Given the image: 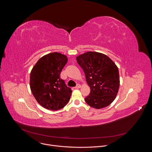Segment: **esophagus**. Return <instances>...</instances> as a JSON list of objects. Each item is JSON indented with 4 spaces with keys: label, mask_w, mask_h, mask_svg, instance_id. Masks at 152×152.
<instances>
[{
    "label": "esophagus",
    "mask_w": 152,
    "mask_h": 152,
    "mask_svg": "<svg viewBox=\"0 0 152 152\" xmlns=\"http://www.w3.org/2000/svg\"><path fill=\"white\" fill-rule=\"evenodd\" d=\"M80 87H81V85L80 84H77V85L75 86V88L78 89V88H80Z\"/></svg>",
    "instance_id": "esophagus-1"
}]
</instances>
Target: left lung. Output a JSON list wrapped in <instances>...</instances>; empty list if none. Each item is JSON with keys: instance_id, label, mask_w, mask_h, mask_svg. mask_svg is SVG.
<instances>
[{"instance_id": "left-lung-1", "label": "left lung", "mask_w": 152, "mask_h": 152, "mask_svg": "<svg viewBox=\"0 0 152 152\" xmlns=\"http://www.w3.org/2000/svg\"><path fill=\"white\" fill-rule=\"evenodd\" d=\"M85 73L90 88L86 103L96 109L110 105L115 99L120 86L118 69L107 55L96 52H87L76 57Z\"/></svg>"}]
</instances>
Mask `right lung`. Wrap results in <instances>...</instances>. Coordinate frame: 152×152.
<instances>
[{"mask_svg":"<svg viewBox=\"0 0 152 152\" xmlns=\"http://www.w3.org/2000/svg\"><path fill=\"white\" fill-rule=\"evenodd\" d=\"M66 55L52 52L42 56L33 67L30 75V88L37 102L51 111L66 106L72 90L61 79V72L67 62Z\"/></svg>","mask_w":152,"mask_h":152,"instance_id":"obj_1","label":"right lung"}]
</instances>
